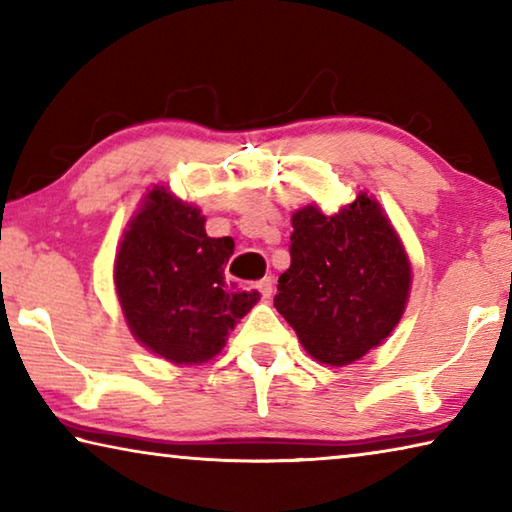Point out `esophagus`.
<instances>
[{
	"instance_id": "esophagus-1",
	"label": "esophagus",
	"mask_w": 512,
	"mask_h": 512,
	"mask_svg": "<svg viewBox=\"0 0 512 512\" xmlns=\"http://www.w3.org/2000/svg\"><path fill=\"white\" fill-rule=\"evenodd\" d=\"M257 289H259V293H262L264 298H271L273 296V280H271V277H264V280H259L257 282Z\"/></svg>"
}]
</instances>
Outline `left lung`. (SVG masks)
<instances>
[{"label":"left lung","mask_w":512,"mask_h":512,"mask_svg":"<svg viewBox=\"0 0 512 512\" xmlns=\"http://www.w3.org/2000/svg\"><path fill=\"white\" fill-rule=\"evenodd\" d=\"M291 266L275 309L309 357L348 366L379 348L404 316L413 271L377 198L359 192L336 214L305 205L291 216Z\"/></svg>","instance_id":"obj_1"}]
</instances>
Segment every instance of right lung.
<instances>
[{
    "label": "right lung",
    "instance_id": "obj_1",
    "mask_svg": "<svg viewBox=\"0 0 512 512\" xmlns=\"http://www.w3.org/2000/svg\"><path fill=\"white\" fill-rule=\"evenodd\" d=\"M232 237H207L201 207L153 185L121 235L115 291L135 341L176 366H198L225 348L259 293L228 284Z\"/></svg>",
    "mask_w": 512,
    "mask_h": 512
}]
</instances>
